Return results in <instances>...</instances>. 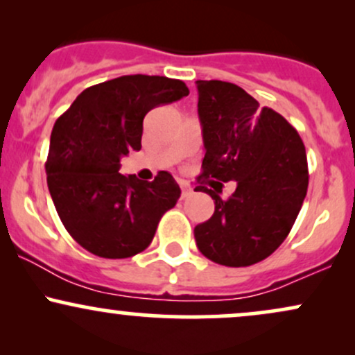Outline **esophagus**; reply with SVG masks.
Returning <instances> with one entry per match:
<instances>
[{"label": "esophagus", "instance_id": "1", "mask_svg": "<svg viewBox=\"0 0 355 355\" xmlns=\"http://www.w3.org/2000/svg\"><path fill=\"white\" fill-rule=\"evenodd\" d=\"M180 189H182V198H187L191 195V189L189 185H185V183H180Z\"/></svg>", "mask_w": 355, "mask_h": 355}]
</instances>
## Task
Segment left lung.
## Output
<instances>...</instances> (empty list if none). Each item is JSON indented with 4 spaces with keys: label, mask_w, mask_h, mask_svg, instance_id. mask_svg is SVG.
<instances>
[{
    "label": "left lung",
    "mask_w": 355,
    "mask_h": 355,
    "mask_svg": "<svg viewBox=\"0 0 355 355\" xmlns=\"http://www.w3.org/2000/svg\"><path fill=\"white\" fill-rule=\"evenodd\" d=\"M205 157L198 178L237 182L214 215L195 227L198 250L225 267L254 266L274 254L299 215L309 187L302 138L282 115L229 81L198 80Z\"/></svg>",
    "instance_id": "obj_1"
}]
</instances>
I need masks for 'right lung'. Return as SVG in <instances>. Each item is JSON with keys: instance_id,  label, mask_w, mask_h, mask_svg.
I'll return each mask as SVG.
<instances>
[{"instance_id": "1", "label": "right lung", "mask_w": 355, "mask_h": 355, "mask_svg": "<svg viewBox=\"0 0 355 355\" xmlns=\"http://www.w3.org/2000/svg\"><path fill=\"white\" fill-rule=\"evenodd\" d=\"M189 95L182 80L126 75L80 93L56 120L46 158L48 190L68 234L103 259H126L152 243L158 222L180 198L168 172L153 182L118 173L141 148L144 118Z\"/></svg>"}]
</instances>
